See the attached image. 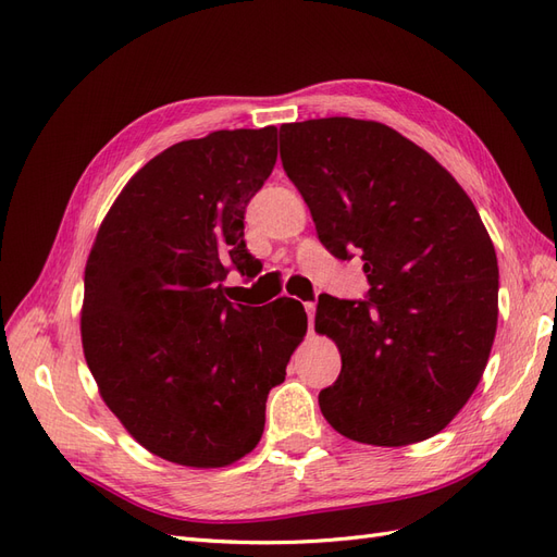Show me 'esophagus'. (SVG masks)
<instances>
[{"mask_svg":"<svg viewBox=\"0 0 557 557\" xmlns=\"http://www.w3.org/2000/svg\"><path fill=\"white\" fill-rule=\"evenodd\" d=\"M305 309H307V315H309V330H313V318H315V305H313V301H307V305H305Z\"/></svg>","mask_w":557,"mask_h":557,"instance_id":"34e87169","label":"esophagus"}]
</instances>
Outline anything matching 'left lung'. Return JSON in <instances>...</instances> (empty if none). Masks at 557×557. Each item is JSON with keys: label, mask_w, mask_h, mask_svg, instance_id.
<instances>
[{"label": "left lung", "mask_w": 557, "mask_h": 557, "mask_svg": "<svg viewBox=\"0 0 557 557\" xmlns=\"http://www.w3.org/2000/svg\"><path fill=\"white\" fill-rule=\"evenodd\" d=\"M281 162L334 258H362L364 299L327 297L315 330L342 352L318 404L344 436L407 446L442 432L481 381L499 269L476 207L444 166L374 121L281 125Z\"/></svg>", "instance_id": "8db88e82"}]
</instances>
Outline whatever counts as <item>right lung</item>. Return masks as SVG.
Wrapping results in <instances>:
<instances>
[{"label": "right lung", "mask_w": 557, "mask_h": 557, "mask_svg": "<svg viewBox=\"0 0 557 557\" xmlns=\"http://www.w3.org/2000/svg\"><path fill=\"white\" fill-rule=\"evenodd\" d=\"M274 164L276 127L174 144L132 176L90 250L86 362L127 432L170 462L225 467L256 448L267 395L307 332L299 301L225 297L232 267L258 274L244 215Z\"/></svg>", "instance_id": "obj_1"}]
</instances>
